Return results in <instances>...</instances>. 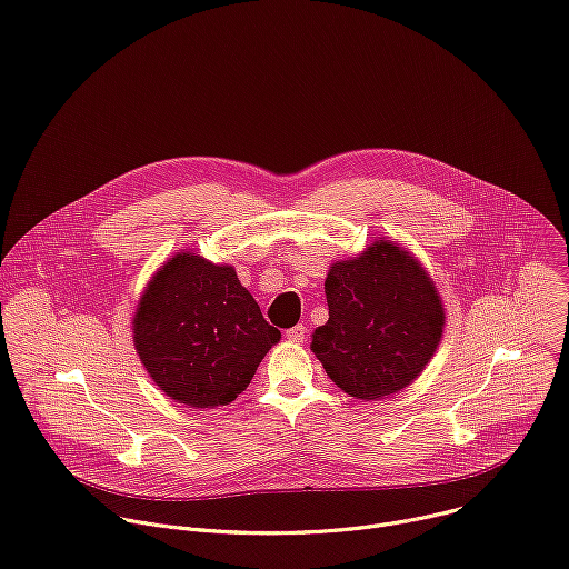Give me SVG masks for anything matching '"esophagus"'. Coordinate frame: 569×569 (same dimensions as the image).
<instances>
[{"label":"esophagus","instance_id":"obj_1","mask_svg":"<svg viewBox=\"0 0 569 569\" xmlns=\"http://www.w3.org/2000/svg\"><path fill=\"white\" fill-rule=\"evenodd\" d=\"M286 338H288L290 342L301 345V342L306 340V327H303V325H297V327H292V329H286Z\"/></svg>","mask_w":569,"mask_h":569}]
</instances>
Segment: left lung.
<instances>
[{
    "label": "left lung",
    "mask_w": 569,
    "mask_h": 569,
    "mask_svg": "<svg viewBox=\"0 0 569 569\" xmlns=\"http://www.w3.org/2000/svg\"><path fill=\"white\" fill-rule=\"evenodd\" d=\"M329 320L313 351L356 399H383L416 381L436 353L445 308L416 256L388 240L336 261L325 281Z\"/></svg>",
    "instance_id": "1"
}]
</instances>
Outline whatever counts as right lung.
I'll return each instance as SVG.
<instances>
[{
    "mask_svg": "<svg viewBox=\"0 0 569 569\" xmlns=\"http://www.w3.org/2000/svg\"><path fill=\"white\" fill-rule=\"evenodd\" d=\"M279 338L231 266L190 251L151 277L133 318L149 377L188 408L233 401Z\"/></svg>",
    "mask_w": 569,
    "mask_h": 569,
    "instance_id": "add662e5",
    "label": "right lung"
}]
</instances>
